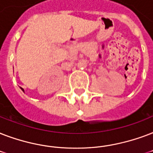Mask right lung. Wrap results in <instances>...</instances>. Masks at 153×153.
<instances>
[{
    "label": "right lung",
    "mask_w": 153,
    "mask_h": 153,
    "mask_svg": "<svg viewBox=\"0 0 153 153\" xmlns=\"http://www.w3.org/2000/svg\"><path fill=\"white\" fill-rule=\"evenodd\" d=\"M22 90H23V89H22Z\"/></svg>",
    "instance_id": "add662e5"
}]
</instances>
